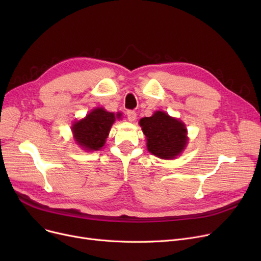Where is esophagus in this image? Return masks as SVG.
Instances as JSON below:
<instances>
[{
  "mask_svg": "<svg viewBox=\"0 0 261 261\" xmlns=\"http://www.w3.org/2000/svg\"><path fill=\"white\" fill-rule=\"evenodd\" d=\"M127 117L130 121H134L136 119V112L133 110H128L127 111Z\"/></svg>",
  "mask_w": 261,
  "mask_h": 261,
  "instance_id": "obj_1",
  "label": "esophagus"
}]
</instances>
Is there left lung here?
<instances>
[{
    "instance_id": "1",
    "label": "left lung",
    "mask_w": 261,
    "mask_h": 261,
    "mask_svg": "<svg viewBox=\"0 0 261 261\" xmlns=\"http://www.w3.org/2000/svg\"><path fill=\"white\" fill-rule=\"evenodd\" d=\"M140 125L147 138L148 151L161 159H174L187 144L184 123L165 112L158 111L151 117H144Z\"/></svg>"
}]
</instances>
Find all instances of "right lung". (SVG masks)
Returning <instances> with one entry per match:
<instances>
[{"label":"right lung","mask_w":261,"mask_h":261,"mask_svg":"<svg viewBox=\"0 0 261 261\" xmlns=\"http://www.w3.org/2000/svg\"><path fill=\"white\" fill-rule=\"evenodd\" d=\"M117 118L120 114L116 115ZM115 121V114L95 109L86 118L75 122L72 130L77 143L86 150H99L106 143L110 129Z\"/></svg>","instance_id":"obj_1"}]
</instances>
